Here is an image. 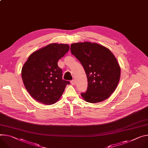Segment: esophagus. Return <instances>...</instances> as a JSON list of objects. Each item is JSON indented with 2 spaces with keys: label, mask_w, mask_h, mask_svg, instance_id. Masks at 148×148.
I'll return each mask as SVG.
<instances>
[{
  "label": "esophagus",
  "mask_w": 148,
  "mask_h": 148,
  "mask_svg": "<svg viewBox=\"0 0 148 148\" xmlns=\"http://www.w3.org/2000/svg\"><path fill=\"white\" fill-rule=\"evenodd\" d=\"M75 80L74 79H73V80H71V84L72 85H74L75 84Z\"/></svg>",
  "instance_id": "1"
}]
</instances>
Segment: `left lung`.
<instances>
[{
  "label": "left lung",
  "mask_w": 148,
  "mask_h": 148,
  "mask_svg": "<svg viewBox=\"0 0 148 148\" xmlns=\"http://www.w3.org/2000/svg\"><path fill=\"white\" fill-rule=\"evenodd\" d=\"M71 53L85 70L88 86L81 95L88 103H96L109 98L119 82L120 69L112 52L107 48L89 42L72 44Z\"/></svg>",
  "instance_id": "obj_1"
}]
</instances>
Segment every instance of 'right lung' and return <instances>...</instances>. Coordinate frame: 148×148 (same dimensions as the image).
Instances as JSON below:
<instances>
[{"mask_svg":"<svg viewBox=\"0 0 148 148\" xmlns=\"http://www.w3.org/2000/svg\"><path fill=\"white\" fill-rule=\"evenodd\" d=\"M67 44H51L29 57L22 69L24 86L37 101L50 105L57 101L70 82L62 79L58 61L69 50Z\"/></svg>","mask_w":148,"mask_h":148,"instance_id":"add662e5","label":"right lung"}]
</instances>
